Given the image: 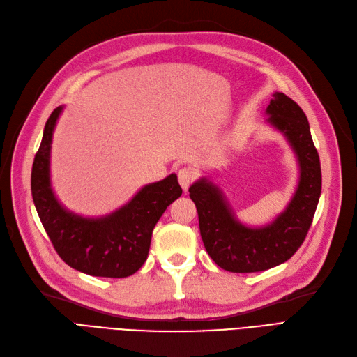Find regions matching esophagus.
<instances>
[{
    "label": "esophagus",
    "instance_id": "1",
    "mask_svg": "<svg viewBox=\"0 0 357 357\" xmlns=\"http://www.w3.org/2000/svg\"><path fill=\"white\" fill-rule=\"evenodd\" d=\"M177 177L183 190H188L189 186L193 183V180L197 178V171L190 167H183L177 171Z\"/></svg>",
    "mask_w": 357,
    "mask_h": 357
}]
</instances>
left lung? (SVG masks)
Returning <instances> with one entry per match:
<instances>
[{"instance_id":"left-lung-1","label":"left lung","mask_w":357,"mask_h":357,"mask_svg":"<svg viewBox=\"0 0 357 357\" xmlns=\"http://www.w3.org/2000/svg\"><path fill=\"white\" fill-rule=\"evenodd\" d=\"M266 114V122L287 138L299 164L295 195L275 220L261 228H248L236 220L222 190L211 181L201 178L189 188L205 250L229 273L265 271L294 256L305 240L320 198V159L305 113L287 95L275 92Z\"/></svg>"}]
</instances>
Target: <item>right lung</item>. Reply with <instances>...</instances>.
<instances>
[{
	"label": "right lung",
	"instance_id": "obj_1",
	"mask_svg": "<svg viewBox=\"0 0 357 357\" xmlns=\"http://www.w3.org/2000/svg\"><path fill=\"white\" fill-rule=\"evenodd\" d=\"M62 107L49 116L31 172V192L38 218L61 259L93 277L123 278L146 262L155 225L181 195L176 174L146 185L109 215L82 218L63 208L50 185L52 137Z\"/></svg>",
	"mask_w": 357,
	"mask_h": 357
}]
</instances>
